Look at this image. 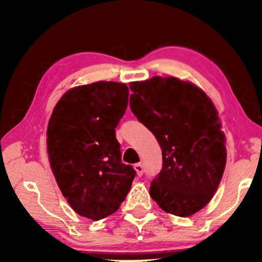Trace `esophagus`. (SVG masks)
Here are the masks:
<instances>
[{"label":"esophagus","mask_w":262,"mask_h":262,"mask_svg":"<svg viewBox=\"0 0 262 262\" xmlns=\"http://www.w3.org/2000/svg\"><path fill=\"white\" fill-rule=\"evenodd\" d=\"M135 170L137 171L138 177H142L143 171H144V169H143V166H142L141 163H136V164H135Z\"/></svg>","instance_id":"34e87169"}]
</instances>
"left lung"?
I'll return each mask as SVG.
<instances>
[{
    "label": "left lung",
    "instance_id": "8db88e82",
    "mask_svg": "<svg viewBox=\"0 0 262 262\" xmlns=\"http://www.w3.org/2000/svg\"><path fill=\"white\" fill-rule=\"evenodd\" d=\"M130 108L155 135L162 169L150 185L161 209L179 217L198 212L212 199L227 162L225 137L213 103L202 89L177 77L130 84Z\"/></svg>",
    "mask_w": 262,
    "mask_h": 262
}]
</instances>
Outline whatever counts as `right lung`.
Masks as SVG:
<instances>
[{"instance_id":"1","label":"right lung","mask_w":262,"mask_h":262,"mask_svg":"<svg viewBox=\"0 0 262 262\" xmlns=\"http://www.w3.org/2000/svg\"><path fill=\"white\" fill-rule=\"evenodd\" d=\"M128 88L99 81L68 91L48 126L53 175L76 213L100 221L119 209L136 170L121 162L116 127L126 111Z\"/></svg>"}]
</instances>
